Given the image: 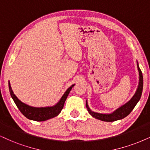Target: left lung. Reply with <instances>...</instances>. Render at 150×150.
<instances>
[{"mask_svg": "<svg viewBox=\"0 0 150 150\" xmlns=\"http://www.w3.org/2000/svg\"><path fill=\"white\" fill-rule=\"evenodd\" d=\"M137 67L138 70L139 72V83H138V86L136 90V93L134 95L132 99L129 100L127 103L123 105L122 106L120 107L117 110H115L113 112L110 114H102V113H98V112H95L92 111L90 110L89 106H88V101H86V108L88 109V112L93 117L98 119L101 121L104 122H114L116 120H122L125 117H127L128 115L132 111L133 109L137 104L138 101L140 100V97H141L142 92H143V74H142L141 70H140L139 66H138V63L137 62Z\"/></svg>", "mask_w": 150, "mask_h": 150, "instance_id": "1", "label": "left lung"}]
</instances>
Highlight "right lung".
I'll list each match as a JSON object with an SVG mask.
<instances>
[{
  "label": "right lung",
  "mask_w": 150,
  "mask_h": 150,
  "mask_svg": "<svg viewBox=\"0 0 150 150\" xmlns=\"http://www.w3.org/2000/svg\"><path fill=\"white\" fill-rule=\"evenodd\" d=\"M74 85H72L69 87L64 94L61 97L60 101H58L55 106L49 107H41V108H37V107H32L25 104L19 100L13 92L12 88H11L10 81H9V90H10V95L14 100V103L17 106L18 110L21 111L22 114L27 117L28 119L31 120H35L38 122H42L45 120L51 119V118L56 117L61 112L62 109L63 108L64 102H65L67 97L69 95V92L71 91V88Z\"/></svg>",
  "instance_id": "right-lung-1"
}]
</instances>
